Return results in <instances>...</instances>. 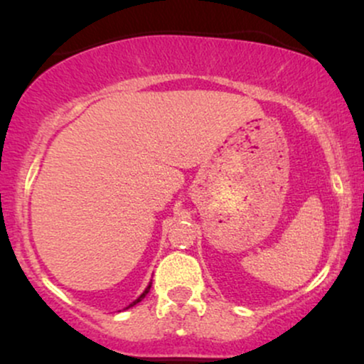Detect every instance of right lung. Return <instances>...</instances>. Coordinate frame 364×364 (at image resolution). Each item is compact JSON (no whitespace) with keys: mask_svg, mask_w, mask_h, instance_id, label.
Instances as JSON below:
<instances>
[{"mask_svg":"<svg viewBox=\"0 0 364 364\" xmlns=\"http://www.w3.org/2000/svg\"><path fill=\"white\" fill-rule=\"evenodd\" d=\"M150 286H152V282H150V284H149V286H147V289H145L144 292H141V294L139 296V298H136V299H135V301H133L132 304H129V306H128V308L135 306V304H136V303H140V301H141V299H144V298H145V296H147V292L150 291Z\"/></svg>","mask_w":364,"mask_h":364,"instance_id":"obj_1","label":"right lung"}]
</instances>
